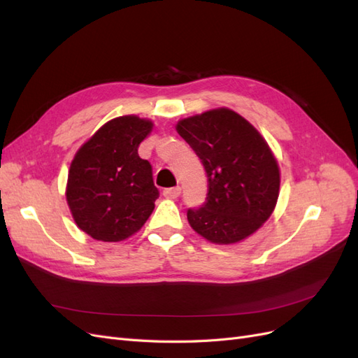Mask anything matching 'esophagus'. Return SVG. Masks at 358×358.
Segmentation results:
<instances>
[{
	"instance_id": "obj_1",
	"label": "esophagus",
	"mask_w": 358,
	"mask_h": 358,
	"mask_svg": "<svg viewBox=\"0 0 358 358\" xmlns=\"http://www.w3.org/2000/svg\"><path fill=\"white\" fill-rule=\"evenodd\" d=\"M162 196L166 199H178L180 196V187H173V188H166L162 191Z\"/></svg>"
}]
</instances>
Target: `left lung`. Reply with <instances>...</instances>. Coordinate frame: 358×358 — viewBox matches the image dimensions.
<instances>
[{"label": "left lung", "instance_id": "left-lung-1", "mask_svg": "<svg viewBox=\"0 0 358 358\" xmlns=\"http://www.w3.org/2000/svg\"><path fill=\"white\" fill-rule=\"evenodd\" d=\"M176 129L201 159L209 183L206 201L187 210L192 229L224 245L257 231L279 196V167L262 134L230 109L182 119Z\"/></svg>", "mask_w": 358, "mask_h": 358}]
</instances>
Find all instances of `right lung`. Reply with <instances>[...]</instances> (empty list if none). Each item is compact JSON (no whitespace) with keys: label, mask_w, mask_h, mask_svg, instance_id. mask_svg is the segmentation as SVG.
Listing matches in <instances>:
<instances>
[{"label":"right lung","mask_w":358,"mask_h":358,"mask_svg":"<svg viewBox=\"0 0 358 358\" xmlns=\"http://www.w3.org/2000/svg\"><path fill=\"white\" fill-rule=\"evenodd\" d=\"M152 122L121 116L104 124L76 154L69 173L67 201L80 230L96 241L119 242L142 229L159 191L152 166L138 145Z\"/></svg>","instance_id":"1"}]
</instances>
